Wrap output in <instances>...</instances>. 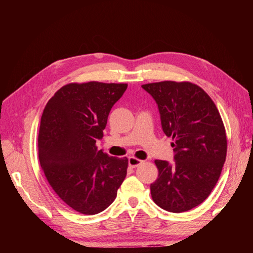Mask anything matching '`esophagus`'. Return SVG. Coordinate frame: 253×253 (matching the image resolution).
<instances>
[{
	"instance_id": "1",
	"label": "esophagus",
	"mask_w": 253,
	"mask_h": 253,
	"mask_svg": "<svg viewBox=\"0 0 253 253\" xmlns=\"http://www.w3.org/2000/svg\"><path fill=\"white\" fill-rule=\"evenodd\" d=\"M142 163H143L142 160L137 159L135 157H129L128 158V166H129V168H136V167L140 166Z\"/></svg>"
}]
</instances>
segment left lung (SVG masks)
I'll return each instance as SVG.
<instances>
[{
	"mask_svg": "<svg viewBox=\"0 0 253 253\" xmlns=\"http://www.w3.org/2000/svg\"><path fill=\"white\" fill-rule=\"evenodd\" d=\"M155 99L163 131L172 137L173 164L155 160L158 178L151 183L154 203L180 213L201 205L219 178L227 155V136L210 96L188 81L141 85Z\"/></svg>",
	"mask_w": 253,
	"mask_h": 253,
	"instance_id": "1",
	"label": "left lung"
}]
</instances>
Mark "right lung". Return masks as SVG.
Masks as SVG:
<instances>
[{
  "mask_svg": "<svg viewBox=\"0 0 253 253\" xmlns=\"http://www.w3.org/2000/svg\"><path fill=\"white\" fill-rule=\"evenodd\" d=\"M126 83H70L43 111L38 136L39 160L56 194L75 211L100 213L115 201L126 176V157L98 150L113 105Z\"/></svg>",
  "mask_w": 253,
  "mask_h": 253,
  "instance_id": "right-lung-1",
  "label": "right lung"
}]
</instances>
